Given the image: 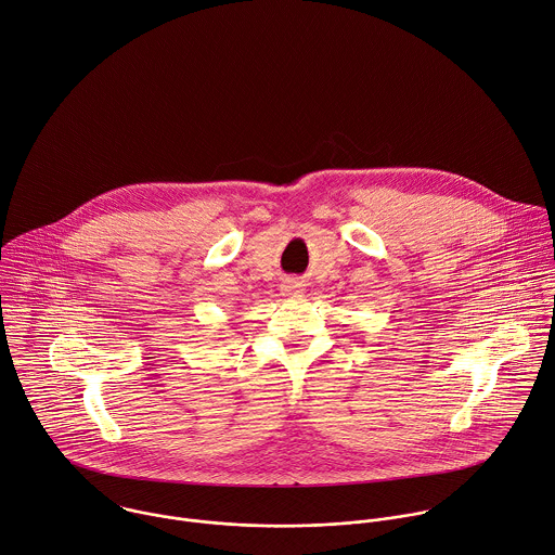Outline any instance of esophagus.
<instances>
[{
  "label": "esophagus",
  "instance_id": "1",
  "mask_svg": "<svg viewBox=\"0 0 555 555\" xmlns=\"http://www.w3.org/2000/svg\"><path fill=\"white\" fill-rule=\"evenodd\" d=\"M300 289H302V287H300L298 281H287V283H283V292H285V294H294V296H296V294H300Z\"/></svg>",
  "mask_w": 555,
  "mask_h": 555
}]
</instances>
